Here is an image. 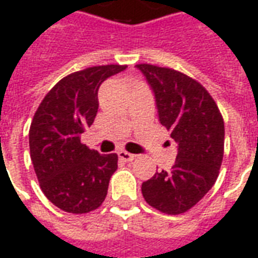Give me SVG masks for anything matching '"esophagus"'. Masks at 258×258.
Listing matches in <instances>:
<instances>
[{
	"label": "esophagus",
	"mask_w": 258,
	"mask_h": 258,
	"mask_svg": "<svg viewBox=\"0 0 258 258\" xmlns=\"http://www.w3.org/2000/svg\"><path fill=\"white\" fill-rule=\"evenodd\" d=\"M118 157L123 160V162H133L135 159V155H133V153H128V152L125 151H120L117 153Z\"/></svg>",
	"instance_id": "34e87169"
}]
</instances>
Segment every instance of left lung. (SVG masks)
Masks as SVG:
<instances>
[{
  "label": "left lung",
  "instance_id": "left-lung-1",
  "mask_svg": "<svg viewBox=\"0 0 258 258\" xmlns=\"http://www.w3.org/2000/svg\"><path fill=\"white\" fill-rule=\"evenodd\" d=\"M156 98L162 125L171 131L178 153L171 170L142 184L146 203L166 214L192 209L216 182L224 157V120L203 85L174 69L137 64Z\"/></svg>",
  "mask_w": 258,
  "mask_h": 258
}]
</instances>
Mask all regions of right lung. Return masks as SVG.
<instances>
[{"instance_id": "right-lung-1", "label": "right lung", "mask_w": 258, "mask_h": 258, "mask_svg": "<svg viewBox=\"0 0 258 258\" xmlns=\"http://www.w3.org/2000/svg\"><path fill=\"white\" fill-rule=\"evenodd\" d=\"M125 68L105 64L69 74L53 85L34 113L29 131L31 162L41 190L60 210L90 213L106 198L117 155H101L80 138L95 120L101 84Z\"/></svg>"}]
</instances>
